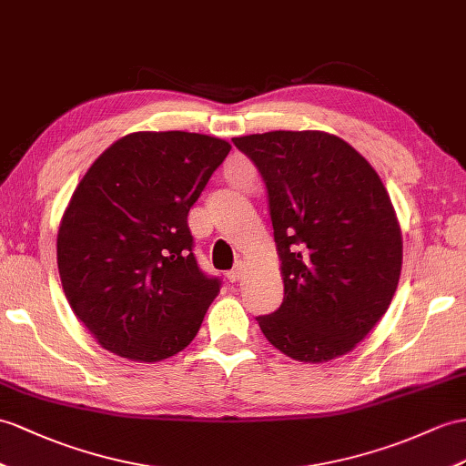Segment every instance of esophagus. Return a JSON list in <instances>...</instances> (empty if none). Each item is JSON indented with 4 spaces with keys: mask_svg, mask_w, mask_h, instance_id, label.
<instances>
[{
    "mask_svg": "<svg viewBox=\"0 0 466 466\" xmlns=\"http://www.w3.org/2000/svg\"><path fill=\"white\" fill-rule=\"evenodd\" d=\"M229 282H239L243 279V263H237L229 272H227Z\"/></svg>",
    "mask_w": 466,
    "mask_h": 466,
    "instance_id": "esophagus-1",
    "label": "esophagus"
}]
</instances>
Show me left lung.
<instances>
[{
    "instance_id": "left-lung-1",
    "label": "left lung",
    "mask_w": 466,
    "mask_h": 466,
    "mask_svg": "<svg viewBox=\"0 0 466 466\" xmlns=\"http://www.w3.org/2000/svg\"><path fill=\"white\" fill-rule=\"evenodd\" d=\"M265 181L285 299L258 316L268 342L322 364L380 322L401 275L391 199L364 156L334 134L275 130L233 138Z\"/></svg>"
}]
</instances>
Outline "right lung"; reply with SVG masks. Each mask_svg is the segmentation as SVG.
Returning a JSON list of instances; mask_svg holds the SVG:
<instances>
[{
  "instance_id": "1",
  "label": "right lung",
  "mask_w": 466,
  "mask_h": 466,
  "mask_svg": "<svg viewBox=\"0 0 466 466\" xmlns=\"http://www.w3.org/2000/svg\"><path fill=\"white\" fill-rule=\"evenodd\" d=\"M231 150L196 132H134L78 181L56 235L61 285L96 342L160 361L196 338L221 280L198 267L187 213Z\"/></svg>"
}]
</instances>
